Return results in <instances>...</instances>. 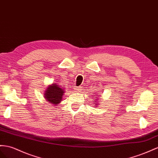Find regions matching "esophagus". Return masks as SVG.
<instances>
[{
  "label": "esophagus",
  "instance_id": "1",
  "mask_svg": "<svg viewBox=\"0 0 158 158\" xmlns=\"http://www.w3.org/2000/svg\"><path fill=\"white\" fill-rule=\"evenodd\" d=\"M75 90H76V92H79V91H81V87H76Z\"/></svg>",
  "mask_w": 158,
  "mask_h": 158
}]
</instances>
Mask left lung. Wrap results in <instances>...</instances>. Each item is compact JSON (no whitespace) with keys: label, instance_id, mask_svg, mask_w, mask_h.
<instances>
[{"label":"left lung","instance_id":"1","mask_svg":"<svg viewBox=\"0 0 158 158\" xmlns=\"http://www.w3.org/2000/svg\"><path fill=\"white\" fill-rule=\"evenodd\" d=\"M99 97H100V96H99ZM94 102H95V103H97V102H98V101H97V100H96V101H94ZM95 105H96V106H98V103H95Z\"/></svg>","mask_w":158,"mask_h":158}]
</instances>
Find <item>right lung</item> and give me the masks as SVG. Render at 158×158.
I'll list each match as a JSON object with an SVG mask.
<instances>
[{
    "label": "right lung",
    "instance_id": "add662e5",
    "mask_svg": "<svg viewBox=\"0 0 158 158\" xmlns=\"http://www.w3.org/2000/svg\"><path fill=\"white\" fill-rule=\"evenodd\" d=\"M64 93L63 87L59 86L57 83H52L47 87L44 97L48 103L55 106L61 102Z\"/></svg>",
    "mask_w": 158,
    "mask_h": 158
}]
</instances>
